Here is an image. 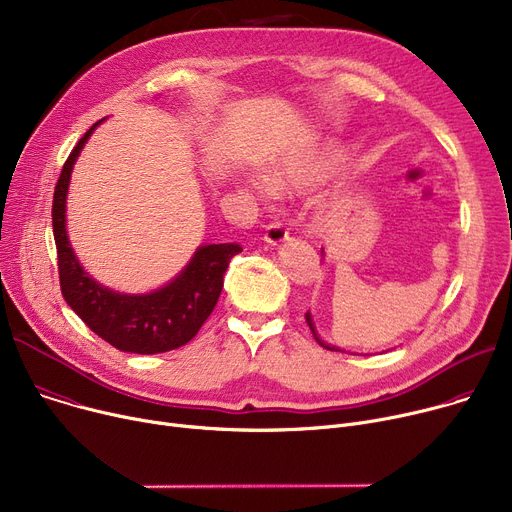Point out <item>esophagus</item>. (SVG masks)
Listing matches in <instances>:
<instances>
[{"instance_id":"esophagus-1","label":"esophagus","mask_w":512,"mask_h":512,"mask_svg":"<svg viewBox=\"0 0 512 512\" xmlns=\"http://www.w3.org/2000/svg\"><path fill=\"white\" fill-rule=\"evenodd\" d=\"M287 240H289V229L281 221H272V223L266 225L264 242H268L270 246H279V244H283Z\"/></svg>"}]
</instances>
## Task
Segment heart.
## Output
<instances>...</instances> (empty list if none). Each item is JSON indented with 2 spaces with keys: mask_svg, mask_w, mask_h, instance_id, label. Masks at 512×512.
<instances>
[{
  "mask_svg": "<svg viewBox=\"0 0 512 512\" xmlns=\"http://www.w3.org/2000/svg\"><path fill=\"white\" fill-rule=\"evenodd\" d=\"M326 160H303V157H291V160L281 162L279 166H274L268 170V182L274 188H295V186H305L313 178H316L324 168Z\"/></svg>",
  "mask_w": 512,
  "mask_h": 512,
  "instance_id": "b5f03b06",
  "label": "heart"
}]
</instances>
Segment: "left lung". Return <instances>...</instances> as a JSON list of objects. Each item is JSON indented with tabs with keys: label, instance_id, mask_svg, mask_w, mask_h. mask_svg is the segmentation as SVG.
<instances>
[{
	"label": "left lung",
	"instance_id": "1",
	"mask_svg": "<svg viewBox=\"0 0 512 512\" xmlns=\"http://www.w3.org/2000/svg\"><path fill=\"white\" fill-rule=\"evenodd\" d=\"M322 252H324V250H322ZM305 322H307V326H309V330H311L313 338H316V342H318L320 346H324L326 350H340V348H336V346H330V344H326V342H322V340H320V336H318V332H316V326H313V320H311V313H309V311L305 313Z\"/></svg>",
	"mask_w": 512,
	"mask_h": 512
}]
</instances>
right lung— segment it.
Listing matches in <instances>:
<instances>
[{
	"label": "right lung",
	"mask_w": 512,
	"mask_h": 512,
	"mask_svg": "<svg viewBox=\"0 0 512 512\" xmlns=\"http://www.w3.org/2000/svg\"><path fill=\"white\" fill-rule=\"evenodd\" d=\"M100 123H94L71 149L53 194V235L61 293L84 324L114 348L157 355L184 346L201 330L217 305L229 260L242 252V246H201L172 283L143 295L116 293L88 277L67 238L65 201L77 155Z\"/></svg>",
	"instance_id": "1"
}]
</instances>
